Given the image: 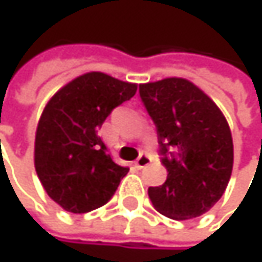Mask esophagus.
Wrapping results in <instances>:
<instances>
[{"mask_svg":"<svg viewBox=\"0 0 262 262\" xmlns=\"http://www.w3.org/2000/svg\"><path fill=\"white\" fill-rule=\"evenodd\" d=\"M149 163H151V157H149L148 154H140V157L136 160V166H137L139 169H142V168L148 166Z\"/></svg>","mask_w":262,"mask_h":262,"instance_id":"obj_1","label":"esophagus"}]
</instances>
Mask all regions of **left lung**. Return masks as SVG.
I'll return each instance as SVG.
<instances>
[{
	"label": "left lung",
	"mask_w": 262,
	"mask_h": 262,
	"mask_svg": "<svg viewBox=\"0 0 262 262\" xmlns=\"http://www.w3.org/2000/svg\"><path fill=\"white\" fill-rule=\"evenodd\" d=\"M157 128L168 179L148 188L152 206L172 220L207 212L224 194L233 166V142L226 117L192 82L168 77L139 86Z\"/></svg>",
	"instance_id": "8db88e82"
}]
</instances>
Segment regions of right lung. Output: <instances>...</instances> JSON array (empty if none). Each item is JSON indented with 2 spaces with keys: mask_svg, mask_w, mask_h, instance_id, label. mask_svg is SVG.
<instances>
[{
  "mask_svg": "<svg viewBox=\"0 0 262 262\" xmlns=\"http://www.w3.org/2000/svg\"><path fill=\"white\" fill-rule=\"evenodd\" d=\"M136 91V83L91 71L68 82L46 105L35 137V169L46 192L67 212L103 206L128 174L97 131Z\"/></svg>",
  "mask_w": 262,
  "mask_h": 262,
  "instance_id": "obj_1",
  "label": "right lung"
}]
</instances>
